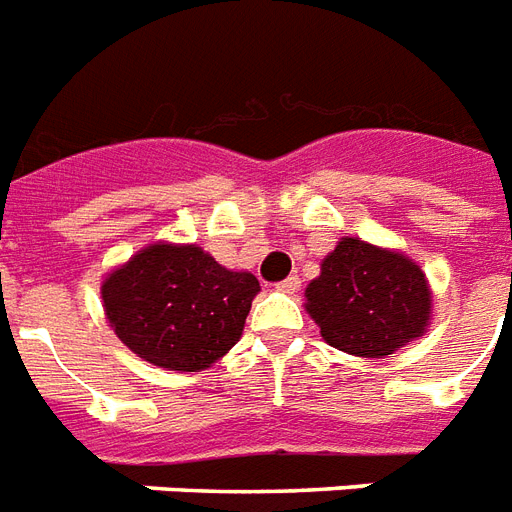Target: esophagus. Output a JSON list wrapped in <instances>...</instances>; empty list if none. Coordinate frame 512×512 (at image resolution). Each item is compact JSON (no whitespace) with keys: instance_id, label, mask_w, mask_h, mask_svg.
<instances>
[{"instance_id":"esophagus-1","label":"esophagus","mask_w":512,"mask_h":512,"mask_svg":"<svg viewBox=\"0 0 512 512\" xmlns=\"http://www.w3.org/2000/svg\"><path fill=\"white\" fill-rule=\"evenodd\" d=\"M279 290H282V293H298V287H301V279H298V276H287V279H282V282H279Z\"/></svg>"}]
</instances>
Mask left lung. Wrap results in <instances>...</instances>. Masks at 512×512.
Here are the masks:
<instances>
[{
  "label": "left lung",
  "instance_id": "obj_1",
  "mask_svg": "<svg viewBox=\"0 0 512 512\" xmlns=\"http://www.w3.org/2000/svg\"><path fill=\"white\" fill-rule=\"evenodd\" d=\"M306 312L336 350L385 358L423 333L431 293L426 274L404 255L342 238L306 287Z\"/></svg>",
  "mask_w": 512,
  "mask_h": 512
}]
</instances>
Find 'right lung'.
I'll list each match as a JSON object with an SVG mask.
<instances>
[{"label":"right lung","mask_w":512,"mask_h":512,"mask_svg":"<svg viewBox=\"0 0 512 512\" xmlns=\"http://www.w3.org/2000/svg\"><path fill=\"white\" fill-rule=\"evenodd\" d=\"M257 290L255 276L227 271L195 244H154L102 282V304L143 361L198 372L241 339Z\"/></svg>","instance_id":"right-lung-1"}]
</instances>
